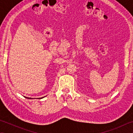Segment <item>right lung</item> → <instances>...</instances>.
Masks as SVG:
<instances>
[{"label":"right lung","mask_w":133,"mask_h":133,"mask_svg":"<svg viewBox=\"0 0 133 133\" xmlns=\"http://www.w3.org/2000/svg\"><path fill=\"white\" fill-rule=\"evenodd\" d=\"M25 98H27V99H32V98H28V97H24ZM44 97H42V98H38V99H42V98H43Z\"/></svg>","instance_id":"obj_1"}]
</instances>
